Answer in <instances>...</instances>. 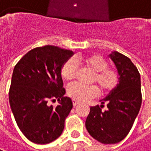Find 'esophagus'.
<instances>
[{
	"label": "esophagus",
	"instance_id": "34e87169",
	"mask_svg": "<svg viewBox=\"0 0 151 151\" xmlns=\"http://www.w3.org/2000/svg\"><path fill=\"white\" fill-rule=\"evenodd\" d=\"M72 103H73V105L74 106H76L80 103V102H78L77 100H76V99H72Z\"/></svg>",
	"mask_w": 151,
	"mask_h": 151
}]
</instances>
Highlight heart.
Returning a JSON list of instances; mask_svg holds the SVG:
<instances>
[{
  "label": "heart",
  "instance_id": "1",
  "mask_svg": "<svg viewBox=\"0 0 151 151\" xmlns=\"http://www.w3.org/2000/svg\"><path fill=\"white\" fill-rule=\"evenodd\" d=\"M77 62H81L88 68L94 71L93 82H96L102 93H109L116 88L119 81V75L113 68L108 67V61L99 54L78 55L75 59L66 60L61 68L62 77L71 81L76 76L78 70ZM70 97L77 101H84L89 98L95 97L98 94V89L95 86H83L79 83H74L67 89Z\"/></svg>",
  "mask_w": 151,
  "mask_h": 151
}]
</instances>
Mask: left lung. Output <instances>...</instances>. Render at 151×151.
Returning a JSON list of instances; mask_svg holds the SVG:
<instances>
[{
    "instance_id": "obj_1",
    "label": "left lung",
    "mask_w": 151,
    "mask_h": 151,
    "mask_svg": "<svg viewBox=\"0 0 151 151\" xmlns=\"http://www.w3.org/2000/svg\"><path fill=\"white\" fill-rule=\"evenodd\" d=\"M119 75L118 84L100 100L101 105L90 107L86 127L90 136L103 144L122 141L132 127L141 109V76L130 58L116 51L109 54ZM107 104L108 109L101 108Z\"/></svg>"
}]
</instances>
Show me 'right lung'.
<instances>
[{
  "instance_id": "obj_1",
  "label": "right lung",
  "mask_w": 151,
  "mask_h": 151,
  "mask_svg": "<svg viewBox=\"0 0 151 151\" xmlns=\"http://www.w3.org/2000/svg\"><path fill=\"white\" fill-rule=\"evenodd\" d=\"M74 52L46 45L30 50L13 70L9 100L19 128L36 144H47L62 135L65 120L73 107L65 93L61 68ZM58 99L56 108L48 105Z\"/></svg>"
}]
</instances>
